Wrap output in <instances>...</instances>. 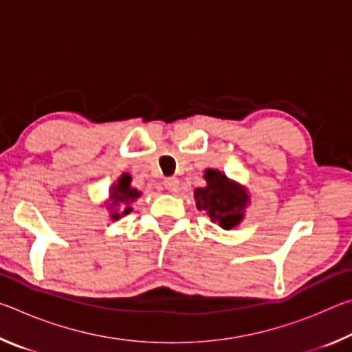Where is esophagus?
Returning a JSON list of instances; mask_svg holds the SVG:
<instances>
[{
	"label": "esophagus",
	"mask_w": 352,
	"mask_h": 352,
	"mask_svg": "<svg viewBox=\"0 0 352 352\" xmlns=\"http://www.w3.org/2000/svg\"><path fill=\"white\" fill-rule=\"evenodd\" d=\"M164 188L168 189L169 192H177L178 188H180V182H178L175 177L166 178V180H164Z\"/></svg>",
	"instance_id": "obj_1"
}]
</instances>
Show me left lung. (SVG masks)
<instances>
[{"instance_id": "8db88e82", "label": "left lung", "mask_w": 352, "mask_h": 352, "mask_svg": "<svg viewBox=\"0 0 352 352\" xmlns=\"http://www.w3.org/2000/svg\"><path fill=\"white\" fill-rule=\"evenodd\" d=\"M204 178L206 186L194 190L195 205L223 230L234 228L242 222L250 204L247 189L217 169H206Z\"/></svg>"}]
</instances>
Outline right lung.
I'll return each mask as SVG.
<instances>
[{
	"instance_id": "right-lung-1",
	"label": "right lung",
	"mask_w": 352,
	"mask_h": 352,
	"mask_svg": "<svg viewBox=\"0 0 352 352\" xmlns=\"http://www.w3.org/2000/svg\"><path fill=\"white\" fill-rule=\"evenodd\" d=\"M132 183V177L129 174H122L118 178V182L113 184L110 189V204H109V210H110V217L111 220H118L122 216H126L130 211H132V205L133 201L140 197L141 192L138 189H135L130 186ZM123 205V211L118 212L117 206Z\"/></svg>"
}]
</instances>
